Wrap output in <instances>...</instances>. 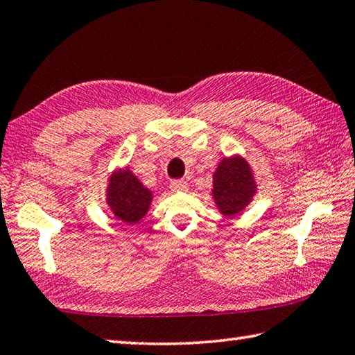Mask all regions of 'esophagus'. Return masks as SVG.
<instances>
[{
    "instance_id": "1",
    "label": "esophagus",
    "mask_w": 355,
    "mask_h": 355,
    "mask_svg": "<svg viewBox=\"0 0 355 355\" xmlns=\"http://www.w3.org/2000/svg\"><path fill=\"white\" fill-rule=\"evenodd\" d=\"M171 189L173 192H184L189 189V184H188V182H184V180H173V182L171 183Z\"/></svg>"
}]
</instances>
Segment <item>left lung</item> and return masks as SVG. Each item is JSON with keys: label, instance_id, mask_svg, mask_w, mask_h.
I'll return each instance as SVG.
<instances>
[{"label": "left lung", "instance_id": "1", "mask_svg": "<svg viewBox=\"0 0 355 355\" xmlns=\"http://www.w3.org/2000/svg\"><path fill=\"white\" fill-rule=\"evenodd\" d=\"M256 194L250 164L241 155L223 158L212 175V197L223 216L239 214Z\"/></svg>", "mask_w": 355, "mask_h": 355}]
</instances>
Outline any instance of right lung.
I'll list each match as a JSON object with an SVG mask.
<instances>
[{"mask_svg": "<svg viewBox=\"0 0 355 355\" xmlns=\"http://www.w3.org/2000/svg\"><path fill=\"white\" fill-rule=\"evenodd\" d=\"M152 191L139 182L130 169H116L107 186V205L122 223L139 222L149 211Z\"/></svg>", "mask_w": 355, "mask_h": 355, "instance_id": "right-lung-1", "label": "right lung"}]
</instances>
